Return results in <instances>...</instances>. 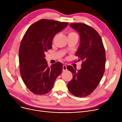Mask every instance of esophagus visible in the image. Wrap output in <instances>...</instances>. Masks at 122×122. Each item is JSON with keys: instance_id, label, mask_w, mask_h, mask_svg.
<instances>
[{"instance_id": "34e87169", "label": "esophagus", "mask_w": 122, "mask_h": 122, "mask_svg": "<svg viewBox=\"0 0 122 122\" xmlns=\"http://www.w3.org/2000/svg\"><path fill=\"white\" fill-rule=\"evenodd\" d=\"M62 70H63V71H66L67 70V66L66 65H64L63 66V67H62Z\"/></svg>"}]
</instances>
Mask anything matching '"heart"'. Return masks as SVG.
Segmentation results:
<instances>
[{
	"mask_svg": "<svg viewBox=\"0 0 122 122\" xmlns=\"http://www.w3.org/2000/svg\"><path fill=\"white\" fill-rule=\"evenodd\" d=\"M74 35H77L76 33L75 32H70L69 35H68V36H74Z\"/></svg>",
	"mask_w": 122,
	"mask_h": 122,
	"instance_id": "obj_1",
	"label": "heart"
}]
</instances>
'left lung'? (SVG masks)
Wrapping results in <instances>:
<instances>
[{
  "instance_id": "obj_1",
  "label": "left lung",
  "mask_w": 122,
  "mask_h": 122,
  "mask_svg": "<svg viewBox=\"0 0 122 122\" xmlns=\"http://www.w3.org/2000/svg\"><path fill=\"white\" fill-rule=\"evenodd\" d=\"M70 26L79 35L80 45L75 55L83 63L77 71L71 66L67 67L73 74V79L67 86L73 95L85 97L96 89L104 74L105 49L100 36L93 28L81 23H71Z\"/></svg>"
}]
</instances>
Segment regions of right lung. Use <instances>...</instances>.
I'll use <instances>...</instances> for the list:
<instances>
[{
  "label": "right lung",
  "mask_w": 122,
  "mask_h": 122,
  "mask_svg": "<svg viewBox=\"0 0 122 122\" xmlns=\"http://www.w3.org/2000/svg\"><path fill=\"white\" fill-rule=\"evenodd\" d=\"M68 22L41 19L29 27L22 40L19 51L20 74L28 89L35 94L49 92L62 70L60 62L49 67L45 53L52 48L55 35L67 26Z\"/></svg>",
  "instance_id": "add662e5"
}]
</instances>
